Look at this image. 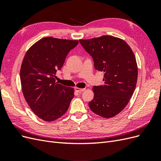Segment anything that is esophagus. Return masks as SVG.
Here are the masks:
<instances>
[{"instance_id": "34e87169", "label": "esophagus", "mask_w": 161, "mask_h": 161, "mask_svg": "<svg viewBox=\"0 0 161 161\" xmlns=\"http://www.w3.org/2000/svg\"><path fill=\"white\" fill-rule=\"evenodd\" d=\"M75 90H76L78 92H79V93H80V92H82V91H84L85 90V89H80V88H77V87H76Z\"/></svg>"}]
</instances>
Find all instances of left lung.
<instances>
[{"instance_id": "left-lung-1", "label": "left lung", "mask_w": 161, "mask_h": 161, "mask_svg": "<svg viewBox=\"0 0 161 161\" xmlns=\"http://www.w3.org/2000/svg\"><path fill=\"white\" fill-rule=\"evenodd\" d=\"M92 56L95 69L104 72L105 84L94 86V98L89 103L91 110L105 118L118 115L127 105L137 82L136 58L128 43L110 36L80 40Z\"/></svg>"}]
</instances>
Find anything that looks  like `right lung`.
Masks as SVG:
<instances>
[{"label":"right lung","mask_w":161,"mask_h":161,"mask_svg":"<svg viewBox=\"0 0 161 161\" xmlns=\"http://www.w3.org/2000/svg\"><path fill=\"white\" fill-rule=\"evenodd\" d=\"M79 41L42 38L28 50L21 67L20 79L24 97L31 109L46 121L64 115L74 97V89L56 82L69 52Z\"/></svg>","instance_id":"add662e5"}]
</instances>
